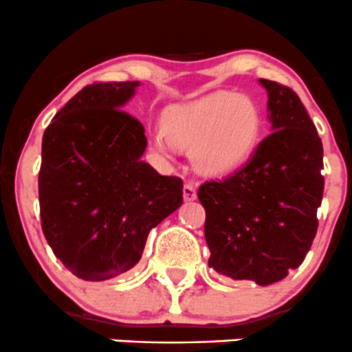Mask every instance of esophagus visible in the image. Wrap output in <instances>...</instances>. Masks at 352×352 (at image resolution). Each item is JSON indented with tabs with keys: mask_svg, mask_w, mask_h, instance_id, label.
<instances>
[{
	"mask_svg": "<svg viewBox=\"0 0 352 352\" xmlns=\"http://www.w3.org/2000/svg\"><path fill=\"white\" fill-rule=\"evenodd\" d=\"M197 199V188L194 184H185L184 185V200L185 202H192V200Z\"/></svg>",
	"mask_w": 352,
	"mask_h": 352,
	"instance_id": "34e87169",
	"label": "esophagus"
}]
</instances>
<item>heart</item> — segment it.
I'll use <instances>...</instances> for the list:
<instances>
[{
    "label": "heart",
    "instance_id": "heart-1",
    "mask_svg": "<svg viewBox=\"0 0 352 352\" xmlns=\"http://www.w3.org/2000/svg\"><path fill=\"white\" fill-rule=\"evenodd\" d=\"M262 120L256 103L244 95L219 91L162 115V133L153 148L167 153L172 144L190 152L195 168L206 175H227L252 157Z\"/></svg>",
    "mask_w": 352,
    "mask_h": 352
}]
</instances>
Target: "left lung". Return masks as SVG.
I'll use <instances>...</instances> for the list:
<instances>
[{"mask_svg": "<svg viewBox=\"0 0 352 352\" xmlns=\"http://www.w3.org/2000/svg\"><path fill=\"white\" fill-rule=\"evenodd\" d=\"M272 133L223 180L200 185L208 265L235 280L269 285L302 264L318 232L322 142L291 88L261 78Z\"/></svg>", "mask_w": 352, "mask_h": 352, "instance_id": "left-lung-1", "label": "left lung"}]
</instances>
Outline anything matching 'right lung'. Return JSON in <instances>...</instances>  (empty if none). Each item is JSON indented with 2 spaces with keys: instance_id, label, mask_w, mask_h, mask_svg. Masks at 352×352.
<instances>
[{
  "instance_id": "1",
  "label": "right lung",
  "mask_w": 352,
  "mask_h": 352,
  "mask_svg": "<svg viewBox=\"0 0 352 352\" xmlns=\"http://www.w3.org/2000/svg\"><path fill=\"white\" fill-rule=\"evenodd\" d=\"M138 85H88L43 133L41 229L80 279L107 280L132 269L150 230L182 206V179L142 160L145 129L122 110Z\"/></svg>"
}]
</instances>
